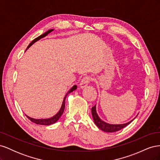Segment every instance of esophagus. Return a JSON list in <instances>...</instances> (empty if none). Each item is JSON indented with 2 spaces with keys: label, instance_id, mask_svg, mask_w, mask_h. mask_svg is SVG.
Here are the masks:
<instances>
[{
  "label": "esophagus",
  "instance_id": "34e87169",
  "mask_svg": "<svg viewBox=\"0 0 160 160\" xmlns=\"http://www.w3.org/2000/svg\"><path fill=\"white\" fill-rule=\"evenodd\" d=\"M91 79V77H89V76L85 77L84 78H83V79H82V81H81V83H80V88H81V89H83V88H86V87L88 85V84H89V83L90 82Z\"/></svg>",
  "mask_w": 160,
  "mask_h": 160
}]
</instances>
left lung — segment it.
<instances>
[{"instance_id":"obj_1","label":"left lung","mask_w":160,"mask_h":160,"mask_svg":"<svg viewBox=\"0 0 160 160\" xmlns=\"http://www.w3.org/2000/svg\"><path fill=\"white\" fill-rule=\"evenodd\" d=\"M91 113L92 116H93V118L94 120V122L95 125L98 126L101 130L105 132H108V133H111V132H118V131H119L122 129L124 128L125 127H126L127 125H128L130 123H132L134 119L132 120H131L130 122L125 123H122V124H110L108 123L105 122L102 119H101L99 117V115L97 113V111H96V105H95L94 107L91 108ZM137 117V116H136Z\"/></svg>"}]
</instances>
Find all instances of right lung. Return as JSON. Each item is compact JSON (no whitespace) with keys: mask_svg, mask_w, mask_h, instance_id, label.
Returning <instances> with one entry per match:
<instances>
[{"mask_svg":"<svg viewBox=\"0 0 160 160\" xmlns=\"http://www.w3.org/2000/svg\"><path fill=\"white\" fill-rule=\"evenodd\" d=\"M53 30H54V29H50V30H49V31H47L45 32V33H43L42 35H40L39 37H38L37 38H35V39H34V40L30 43V44L28 45V46L27 47V49H28V48H29L32 44H34V43H35V42H37V41H38V40H40L41 38L46 37V36L48 35V34L50 33L51 32H52ZM77 85H73V86H72V88H71V89H70L68 92H67V94L65 95V98H64V99H63V101H62V105H61V108L60 110L59 111V112H58L55 115L53 116V117H52V118H47V119H34V118L28 117V115H26L27 118H28V119H30L32 122L35 123H36V124H38V125H49L55 123V122H57L58 120H59V119L61 118V116L62 115V114L63 113V111H64V109H65V99H66V98H67V95H68L69 93H71L72 91H75V90L77 89Z\"/></svg>","mask_w":160,"mask_h":160,"instance_id":"right-lung-1","label":"right lung"}]
</instances>
